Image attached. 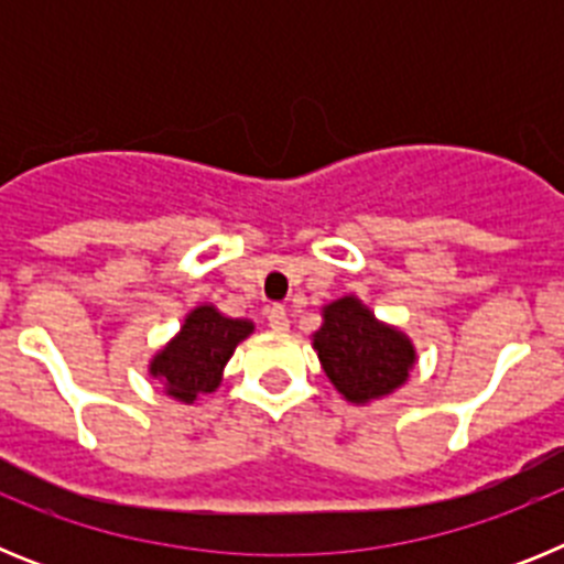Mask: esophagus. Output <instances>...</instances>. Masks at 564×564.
I'll return each instance as SVG.
<instances>
[{
	"label": "esophagus",
	"mask_w": 564,
	"mask_h": 564,
	"mask_svg": "<svg viewBox=\"0 0 564 564\" xmlns=\"http://www.w3.org/2000/svg\"><path fill=\"white\" fill-rule=\"evenodd\" d=\"M268 325H271V330L285 333L288 330V311H285V307H282V305L268 307Z\"/></svg>",
	"instance_id": "obj_1"
}]
</instances>
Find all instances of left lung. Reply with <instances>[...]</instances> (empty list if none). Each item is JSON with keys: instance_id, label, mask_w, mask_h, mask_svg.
Masks as SVG:
<instances>
[{"instance_id": "1", "label": "left lung", "mask_w": 564, "mask_h": 564, "mask_svg": "<svg viewBox=\"0 0 564 564\" xmlns=\"http://www.w3.org/2000/svg\"><path fill=\"white\" fill-rule=\"evenodd\" d=\"M322 370L350 403H370L406 383L415 367V344L387 325L356 296L322 307V327L313 333Z\"/></svg>"}]
</instances>
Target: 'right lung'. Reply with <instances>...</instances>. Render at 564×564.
I'll return each instance as SVG.
<instances>
[{
    "mask_svg": "<svg viewBox=\"0 0 564 564\" xmlns=\"http://www.w3.org/2000/svg\"><path fill=\"white\" fill-rule=\"evenodd\" d=\"M253 333V322L231 318L214 305H197L181 330L149 361V376L163 383L174 401L194 403L220 387L223 370L239 341Z\"/></svg>",
    "mask_w": 564,
    "mask_h": 564,
    "instance_id": "right-lung-1",
    "label": "right lung"
}]
</instances>
